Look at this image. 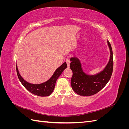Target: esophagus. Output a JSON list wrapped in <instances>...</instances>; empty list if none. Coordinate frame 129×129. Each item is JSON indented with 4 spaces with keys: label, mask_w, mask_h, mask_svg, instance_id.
Wrapping results in <instances>:
<instances>
[{
    "label": "esophagus",
    "mask_w": 129,
    "mask_h": 129,
    "mask_svg": "<svg viewBox=\"0 0 129 129\" xmlns=\"http://www.w3.org/2000/svg\"><path fill=\"white\" fill-rule=\"evenodd\" d=\"M66 63H67V66H68V67H69V66H70V63H71V61H70V60H69V57H67V58H66Z\"/></svg>",
    "instance_id": "34e87169"
}]
</instances>
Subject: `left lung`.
Here are the masks:
<instances>
[{
    "mask_svg": "<svg viewBox=\"0 0 129 129\" xmlns=\"http://www.w3.org/2000/svg\"><path fill=\"white\" fill-rule=\"evenodd\" d=\"M110 50V60L102 72L96 75H88L81 68L80 61L77 58H71L70 68L73 72L71 85L73 90L81 96H89L96 94L102 89L110 80L113 71V53L111 46L107 41Z\"/></svg>",
    "mask_w": 129,
    "mask_h": 129,
    "instance_id": "left-lung-1",
    "label": "left lung"
}]
</instances>
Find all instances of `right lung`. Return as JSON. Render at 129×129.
Wrapping results in <instances>:
<instances>
[{"mask_svg":"<svg viewBox=\"0 0 129 129\" xmlns=\"http://www.w3.org/2000/svg\"><path fill=\"white\" fill-rule=\"evenodd\" d=\"M67 67V63H66V62H64L60 67H58L56 70L55 72H54L53 75L49 80L45 82L44 83L39 84H34L26 82L21 76L20 74H19L17 65L16 70L19 80H20V82L24 85V87L27 90H28L29 92L32 93L33 94L39 96L44 97L48 96L52 93L54 88H55V83L57 79L61 75V73L64 71V69H65Z\"/></svg>","mask_w":129,"mask_h":129,"instance_id":"add662e5","label":"right lung"}]
</instances>
